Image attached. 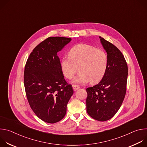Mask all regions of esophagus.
Listing matches in <instances>:
<instances>
[{"instance_id":"1","label":"esophagus","mask_w":147,"mask_h":147,"mask_svg":"<svg viewBox=\"0 0 147 147\" xmlns=\"http://www.w3.org/2000/svg\"><path fill=\"white\" fill-rule=\"evenodd\" d=\"M72 87H73V90H74V91H76V90H78V89L80 88V87H79L78 86H76V85H73V86H72Z\"/></svg>"}]
</instances>
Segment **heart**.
I'll list each match as a JSON object with an SVG mask.
<instances>
[{"mask_svg": "<svg viewBox=\"0 0 147 147\" xmlns=\"http://www.w3.org/2000/svg\"><path fill=\"white\" fill-rule=\"evenodd\" d=\"M108 63L105 52L86 44L73 47L69 56H65L61 60V69L64 76L72 78L77 72H80L74 78L73 82L84 84L90 81L96 83L103 78L106 73Z\"/></svg>", "mask_w": 147, "mask_h": 147, "instance_id": "b5f03b06", "label": "heart"}]
</instances>
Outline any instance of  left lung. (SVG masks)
<instances>
[{"label":"left lung","mask_w":147,"mask_h":147,"mask_svg":"<svg viewBox=\"0 0 147 147\" xmlns=\"http://www.w3.org/2000/svg\"><path fill=\"white\" fill-rule=\"evenodd\" d=\"M108 54L105 74L98 84L86 89L87 111L94 119L104 121L111 119L120 109L127 89L128 67L121 51L99 36Z\"/></svg>","instance_id":"1"}]
</instances>
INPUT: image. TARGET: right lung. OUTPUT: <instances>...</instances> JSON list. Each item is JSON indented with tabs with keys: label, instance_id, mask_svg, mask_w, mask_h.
Instances as JSON below:
<instances>
[{
	"label": "right lung",
	"instance_id": "obj_1",
	"mask_svg": "<svg viewBox=\"0 0 147 147\" xmlns=\"http://www.w3.org/2000/svg\"><path fill=\"white\" fill-rule=\"evenodd\" d=\"M71 39L60 36L45 39L33 49L26 63L24 84L28 102L36 116L48 123L65 117L73 94L57 55Z\"/></svg>",
	"mask_w": 147,
	"mask_h": 147
}]
</instances>
